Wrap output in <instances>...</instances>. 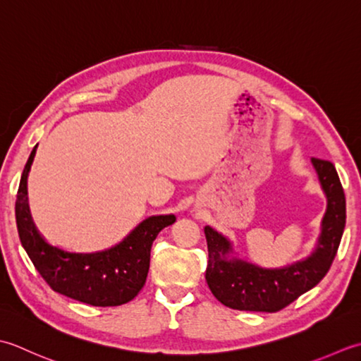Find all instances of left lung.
I'll return each instance as SVG.
<instances>
[{"label": "left lung", "instance_id": "8db88e82", "mask_svg": "<svg viewBox=\"0 0 361 361\" xmlns=\"http://www.w3.org/2000/svg\"><path fill=\"white\" fill-rule=\"evenodd\" d=\"M327 209L310 255L279 268H264L235 252L232 241L210 226L204 227L209 247L205 281L223 305L233 310L273 313L318 285L332 264L345 226V197L335 166L312 159Z\"/></svg>", "mask_w": 361, "mask_h": 361}]
</instances>
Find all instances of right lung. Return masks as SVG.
<instances>
[{"instance_id":"1","label":"right lung","mask_w":361,"mask_h":361,"mask_svg":"<svg viewBox=\"0 0 361 361\" xmlns=\"http://www.w3.org/2000/svg\"><path fill=\"white\" fill-rule=\"evenodd\" d=\"M31 151L16 201L21 246L35 269L56 293L94 307H115L134 299L149 271L151 246L159 232L176 221L170 215H152L135 226L115 246L97 252H70L49 245L37 231L27 201V176L35 157Z\"/></svg>"}]
</instances>
